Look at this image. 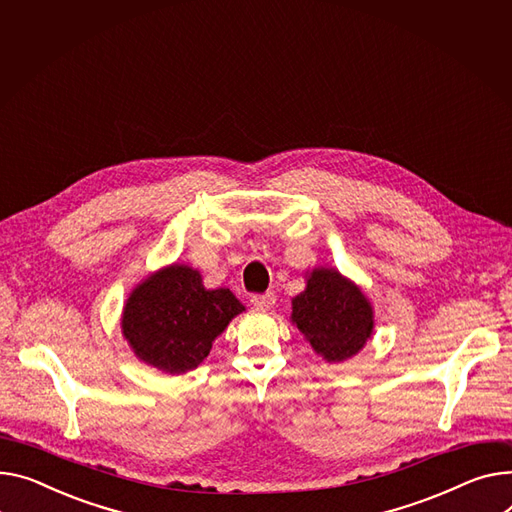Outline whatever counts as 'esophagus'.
<instances>
[{"label": "esophagus", "instance_id": "1", "mask_svg": "<svg viewBox=\"0 0 512 512\" xmlns=\"http://www.w3.org/2000/svg\"><path fill=\"white\" fill-rule=\"evenodd\" d=\"M251 302L261 311H269L271 306L276 304V294L274 292H265V294H255L251 296Z\"/></svg>", "mask_w": 512, "mask_h": 512}]
</instances>
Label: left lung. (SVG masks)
<instances>
[{"instance_id":"1","label":"left lung","mask_w":512,"mask_h":512,"mask_svg":"<svg viewBox=\"0 0 512 512\" xmlns=\"http://www.w3.org/2000/svg\"><path fill=\"white\" fill-rule=\"evenodd\" d=\"M292 323L327 362L356 356L372 335L374 313L362 290L333 267H315L292 300Z\"/></svg>"}]
</instances>
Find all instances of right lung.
Masks as SVG:
<instances>
[{"instance_id": "right-lung-1", "label": "right lung", "mask_w": 512, "mask_h": 512, "mask_svg": "<svg viewBox=\"0 0 512 512\" xmlns=\"http://www.w3.org/2000/svg\"><path fill=\"white\" fill-rule=\"evenodd\" d=\"M245 306L228 288H203L189 265H168L129 294L121 329L133 354L168 374L197 368Z\"/></svg>"}]
</instances>
